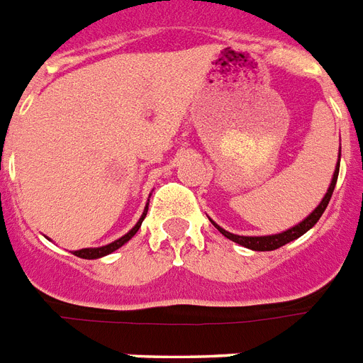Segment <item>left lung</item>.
Here are the masks:
<instances>
[{
  "label": "left lung",
  "instance_id": "obj_1",
  "mask_svg": "<svg viewBox=\"0 0 363 363\" xmlns=\"http://www.w3.org/2000/svg\"><path fill=\"white\" fill-rule=\"evenodd\" d=\"M337 174H339V163H337V168H335V172H333L332 184H330L328 193L324 195L323 202H320V204L315 208V211H313L311 216L306 217V219H303L300 225L289 228V230H285V232H281V234H274V236H238V234H230V232H227L225 228H221L213 221L211 223L216 225V228L221 232L223 236L228 238V240H232V242L240 243V245H243V247L253 249V251H274V249H279V247H283L285 243L292 242V240H296V238H300L301 234H306L309 228L317 225V221L320 219V216L324 213V210H326V206H328L330 199H332L333 187H335V184H337Z\"/></svg>",
  "mask_w": 363,
  "mask_h": 363
}]
</instances>
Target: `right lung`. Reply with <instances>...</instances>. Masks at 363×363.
<instances>
[{"instance_id":"obj_1","label":"right lung","mask_w":363,"mask_h":363,"mask_svg":"<svg viewBox=\"0 0 363 363\" xmlns=\"http://www.w3.org/2000/svg\"><path fill=\"white\" fill-rule=\"evenodd\" d=\"M147 213V206H146V210H144V213H142L140 217V221L136 223L135 227L131 228V230L127 232L125 236H121L120 240H116V242L108 243V245H104V247H94V249H80V251H74V255L77 257H80V259H101V257H104V255H110L112 251H116V249H120L123 243H127L129 240H131L133 236H135L136 232H138V228H140L142 221H144V217H146Z\"/></svg>"}]
</instances>
